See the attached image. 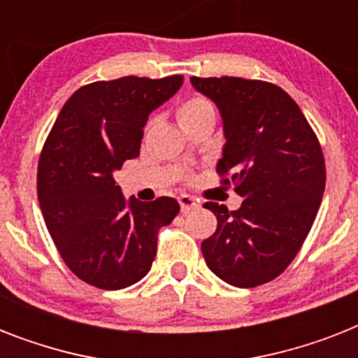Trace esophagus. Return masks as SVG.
Masks as SVG:
<instances>
[{
	"mask_svg": "<svg viewBox=\"0 0 358 358\" xmlns=\"http://www.w3.org/2000/svg\"><path fill=\"white\" fill-rule=\"evenodd\" d=\"M178 202H180V208H182V212L184 213H187V212H191V210H196V208H199V201H195V199L189 195H180Z\"/></svg>",
	"mask_w": 358,
	"mask_h": 358,
	"instance_id": "obj_1",
	"label": "esophagus"
}]
</instances>
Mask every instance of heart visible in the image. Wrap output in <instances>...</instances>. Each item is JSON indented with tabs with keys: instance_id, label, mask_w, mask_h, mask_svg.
Masks as SVG:
<instances>
[{
	"instance_id": "obj_1",
	"label": "heart",
	"mask_w": 358,
	"mask_h": 358,
	"mask_svg": "<svg viewBox=\"0 0 358 358\" xmlns=\"http://www.w3.org/2000/svg\"><path fill=\"white\" fill-rule=\"evenodd\" d=\"M206 113H213V108L210 100L204 96H191L187 98L185 102L180 103L178 108V120L180 124L187 122L191 119H196V117H201V115Z\"/></svg>"
}]
</instances>
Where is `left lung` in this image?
<instances>
[{
  "instance_id": "left-lung-1",
  "label": "left lung",
  "mask_w": 358,
  "mask_h": 358,
  "mask_svg": "<svg viewBox=\"0 0 358 358\" xmlns=\"http://www.w3.org/2000/svg\"><path fill=\"white\" fill-rule=\"evenodd\" d=\"M223 119L221 184L243 196L234 212L206 202L217 230L201 245L208 267L236 288H255L289 266L325 191V159L308 120L280 87L243 78H191Z\"/></svg>"
}]
</instances>
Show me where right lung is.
<instances>
[{
	"instance_id": "obj_1",
	"label": "right lung",
	"mask_w": 358,
	"mask_h": 358,
	"mask_svg": "<svg viewBox=\"0 0 358 358\" xmlns=\"http://www.w3.org/2000/svg\"><path fill=\"white\" fill-rule=\"evenodd\" d=\"M182 76H126L81 87L48 135L36 174L44 223L70 271L122 289L150 271L157 232L180 212L171 196L126 201L113 174L139 156L148 115L176 94Z\"/></svg>"
}]
</instances>
